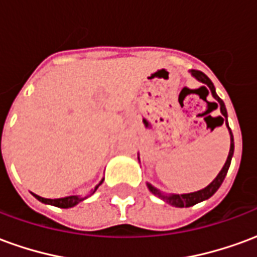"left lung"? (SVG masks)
<instances>
[{"label": "left lung", "instance_id": "8db88e82", "mask_svg": "<svg viewBox=\"0 0 257 257\" xmlns=\"http://www.w3.org/2000/svg\"><path fill=\"white\" fill-rule=\"evenodd\" d=\"M191 74H193L195 78L201 81L202 84H205L209 90L212 92V96L215 97L216 100L219 101V104H220V111L223 114V117H219V119L221 121V123L226 121L227 122V110H226V106H224V103L221 100L219 96L216 95V90H215V86L212 84V81H210L206 75H205L202 71H199V70H191ZM227 126H228V123H227ZM230 131V139H231V145H230V153H228V157H227V161L224 164V167L221 169L219 175L216 176V179L209 184V186H206L205 189L199 190V191H195V193H190V194H182V195H179V194H172V195H164L161 194L160 190H157L156 187H153L151 184H147L149 186V190H150L151 193L156 194L158 197H161L164 201H167L168 204L173 205V206H178V208H189V206H193V205L198 204L201 201H204V199H208L210 198L213 194L219 190V187L221 186L223 183V180L226 178L227 175V171H228V168H230V164H231V158H232V154H234V138H232V132L231 129L228 128Z\"/></svg>", "mask_w": 257, "mask_h": 257}]
</instances>
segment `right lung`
I'll return each mask as SVG.
<instances>
[{
    "label": "right lung",
    "instance_id": "1",
    "mask_svg": "<svg viewBox=\"0 0 257 257\" xmlns=\"http://www.w3.org/2000/svg\"><path fill=\"white\" fill-rule=\"evenodd\" d=\"M100 184H101V182L97 184V186H96L95 190L92 191V194L95 193L96 190H97V187H99ZM34 197H36L38 201L44 202V204H51V205H53V206H59V208H71V206L77 205L78 202H81V201H84V199L86 198V197H84V198H79V197H75V195H70V197H64V198L49 199V198H42V197L37 195V194H34Z\"/></svg>",
    "mask_w": 257,
    "mask_h": 257
}]
</instances>
